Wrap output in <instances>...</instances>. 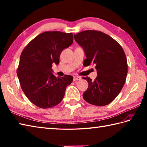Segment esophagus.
Returning a JSON list of instances; mask_svg holds the SVG:
<instances>
[{
	"label": "esophagus",
	"mask_w": 147,
	"mask_h": 147,
	"mask_svg": "<svg viewBox=\"0 0 147 147\" xmlns=\"http://www.w3.org/2000/svg\"><path fill=\"white\" fill-rule=\"evenodd\" d=\"M81 79H82V78L80 77V76H74V77H73V80H74V81L80 80Z\"/></svg>",
	"instance_id": "obj_1"
}]
</instances>
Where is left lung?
<instances>
[{"label":"left lung","instance_id":"left-lung-1","mask_svg":"<svg viewBox=\"0 0 147 147\" xmlns=\"http://www.w3.org/2000/svg\"><path fill=\"white\" fill-rule=\"evenodd\" d=\"M74 38L85 52L86 59L83 65L94 64L98 75L94 81L83 78L88 83L83 98L94 105H108L116 98L126 82L125 53L115 40L98 31H83L74 35Z\"/></svg>","mask_w":147,"mask_h":147}]
</instances>
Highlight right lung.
<instances>
[{"label":"right lung","instance_id":"right-lung-1","mask_svg":"<svg viewBox=\"0 0 147 147\" xmlns=\"http://www.w3.org/2000/svg\"><path fill=\"white\" fill-rule=\"evenodd\" d=\"M73 42L71 33L45 32L32 40L22 52L17 75L26 97L37 107L51 108L63 99L73 78L56 77L52 67L53 63L59 64L62 51Z\"/></svg>","mask_w":147,"mask_h":147}]
</instances>
